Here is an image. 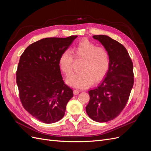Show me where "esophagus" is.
Segmentation results:
<instances>
[{
  "label": "esophagus",
  "instance_id": "obj_1",
  "mask_svg": "<svg viewBox=\"0 0 151 151\" xmlns=\"http://www.w3.org/2000/svg\"><path fill=\"white\" fill-rule=\"evenodd\" d=\"M79 93H80V91H79V90H77V89H74V95L79 94Z\"/></svg>",
  "mask_w": 151,
  "mask_h": 151
}]
</instances>
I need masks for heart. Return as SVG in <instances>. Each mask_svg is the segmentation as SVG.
Segmentation results:
<instances>
[{
  "label": "heart",
  "mask_w": 151,
  "mask_h": 151,
  "mask_svg": "<svg viewBox=\"0 0 151 151\" xmlns=\"http://www.w3.org/2000/svg\"><path fill=\"white\" fill-rule=\"evenodd\" d=\"M65 50L59 58L58 64L61 71L66 75L72 72L74 58L83 60L79 70L67 78V83L74 88L84 89L95 82L101 81L106 76L109 65L108 52L103 47H96L88 40H83L72 51Z\"/></svg>",
  "instance_id": "heart-1"
}]
</instances>
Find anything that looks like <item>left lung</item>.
Wrapping results in <instances>:
<instances>
[{
	"label": "left lung",
	"instance_id": "1",
	"mask_svg": "<svg viewBox=\"0 0 151 151\" xmlns=\"http://www.w3.org/2000/svg\"><path fill=\"white\" fill-rule=\"evenodd\" d=\"M109 55L106 77L97 88L88 91L89 102L86 112L93 120L107 122L120 115L126 106L134 78L133 63L125 47L106 35H94Z\"/></svg>",
	"mask_w": 151,
	"mask_h": 151
}]
</instances>
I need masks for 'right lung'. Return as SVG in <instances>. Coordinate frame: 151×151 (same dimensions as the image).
Returning a JSON list of instances; mask_svg holds the SVG:
<instances>
[{"mask_svg":"<svg viewBox=\"0 0 151 151\" xmlns=\"http://www.w3.org/2000/svg\"><path fill=\"white\" fill-rule=\"evenodd\" d=\"M77 36L47 38L26 48L20 57L16 83L22 106L45 123L61 120L72 89L62 79L58 60Z\"/></svg>","mask_w":151,"mask_h":151,"instance_id":"obj_1","label":"right lung"}]
</instances>
